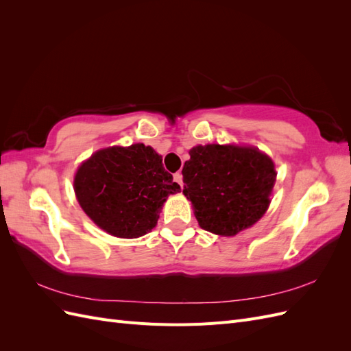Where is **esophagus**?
I'll use <instances>...</instances> for the list:
<instances>
[{
  "mask_svg": "<svg viewBox=\"0 0 351 351\" xmlns=\"http://www.w3.org/2000/svg\"><path fill=\"white\" fill-rule=\"evenodd\" d=\"M174 182L180 184V187H183V174L182 173H176L174 174Z\"/></svg>",
  "mask_w": 351,
  "mask_h": 351,
  "instance_id": "1",
  "label": "esophagus"
}]
</instances>
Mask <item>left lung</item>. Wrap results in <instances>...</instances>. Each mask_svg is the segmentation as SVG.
<instances>
[{"label":"left lung","mask_w":351,"mask_h":351,"mask_svg":"<svg viewBox=\"0 0 351 351\" xmlns=\"http://www.w3.org/2000/svg\"><path fill=\"white\" fill-rule=\"evenodd\" d=\"M183 167L184 196L199 226L218 236H236L263 217L277 171L253 146L197 145Z\"/></svg>","instance_id":"left-lung-1"}]
</instances>
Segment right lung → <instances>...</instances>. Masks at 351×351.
<instances>
[{
    "label": "right lung",
    "instance_id": "right-lung-1",
    "mask_svg": "<svg viewBox=\"0 0 351 351\" xmlns=\"http://www.w3.org/2000/svg\"><path fill=\"white\" fill-rule=\"evenodd\" d=\"M180 190L162 156L143 143L105 147L82 162L74 176V193L84 214L120 239L149 232L164 202Z\"/></svg>",
    "mask_w": 351,
    "mask_h": 351
}]
</instances>
